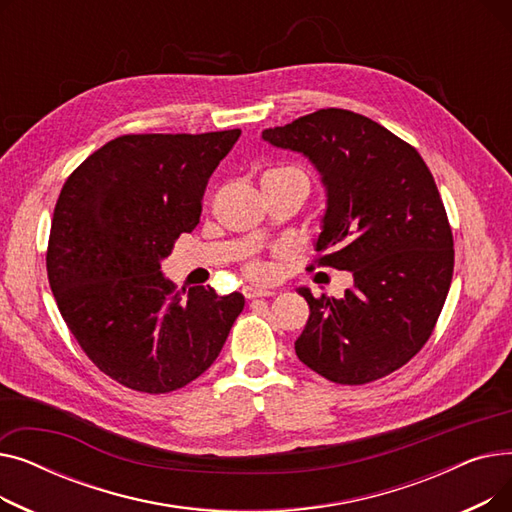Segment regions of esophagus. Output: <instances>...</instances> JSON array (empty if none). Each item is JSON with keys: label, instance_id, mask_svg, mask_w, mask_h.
Segmentation results:
<instances>
[{"label": "esophagus", "instance_id": "34e87169", "mask_svg": "<svg viewBox=\"0 0 512 512\" xmlns=\"http://www.w3.org/2000/svg\"><path fill=\"white\" fill-rule=\"evenodd\" d=\"M242 294H245L247 299H265V297H274V290H265V288H253V286H247L245 290H242Z\"/></svg>", "mask_w": 512, "mask_h": 512}]
</instances>
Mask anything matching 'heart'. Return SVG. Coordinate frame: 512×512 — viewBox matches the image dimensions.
<instances>
[{"label":"heart","mask_w":512,"mask_h":512,"mask_svg":"<svg viewBox=\"0 0 512 512\" xmlns=\"http://www.w3.org/2000/svg\"><path fill=\"white\" fill-rule=\"evenodd\" d=\"M265 176L267 178H282V180L297 182V184L305 186V191L309 193V184H311L309 174L303 168H299V166H278V168H274L270 172H265ZM245 274H247V278L261 282V280L270 278V267H267V263H263L261 259H251V261L245 263Z\"/></svg>","instance_id":"heart-1"}]
</instances>
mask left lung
Masks as SVG:
<instances>
[{
	"mask_svg": "<svg viewBox=\"0 0 512 512\" xmlns=\"http://www.w3.org/2000/svg\"><path fill=\"white\" fill-rule=\"evenodd\" d=\"M263 139L307 155L328 188L311 270L355 278L342 299L299 290L311 313L297 357L342 386L386 378L432 336L452 282V230L432 172L407 141L338 107L267 128Z\"/></svg>",
	"mask_w": 512,
	"mask_h": 512,
	"instance_id": "obj_1",
	"label": "left lung"
}]
</instances>
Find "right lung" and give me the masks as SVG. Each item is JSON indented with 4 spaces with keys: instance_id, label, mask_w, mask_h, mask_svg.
Instances as JSON below:
<instances>
[{
    "instance_id": "add662e5",
    "label": "right lung",
    "mask_w": 512,
    "mask_h": 512,
    "mask_svg": "<svg viewBox=\"0 0 512 512\" xmlns=\"http://www.w3.org/2000/svg\"><path fill=\"white\" fill-rule=\"evenodd\" d=\"M240 130L122 134L64 182L53 209L47 278L68 330L105 375L130 390L166 394L218 359L240 292L184 294L161 259L201 218L205 186Z\"/></svg>"
}]
</instances>
